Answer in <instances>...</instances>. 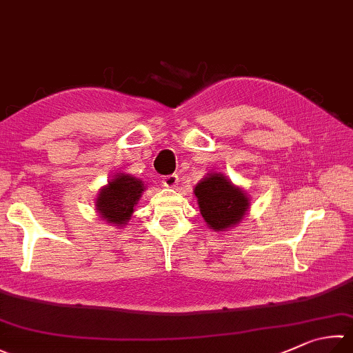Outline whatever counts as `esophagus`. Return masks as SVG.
<instances>
[{"mask_svg":"<svg viewBox=\"0 0 353 353\" xmlns=\"http://www.w3.org/2000/svg\"><path fill=\"white\" fill-rule=\"evenodd\" d=\"M163 185L165 188H176L178 185V176L176 175H168L163 178Z\"/></svg>","mask_w":353,"mask_h":353,"instance_id":"esophagus-1","label":"esophagus"}]
</instances>
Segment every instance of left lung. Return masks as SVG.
Here are the masks:
<instances>
[{"instance_id":"1","label":"left lung","mask_w":353,"mask_h":353,"mask_svg":"<svg viewBox=\"0 0 353 353\" xmlns=\"http://www.w3.org/2000/svg\"><path fill=\"white\" fill-rule=\"evenodd\" d=\"M194 194L201 216L214 232H225L243 221L250 208V196L221 172H210L199 181Z\"/></svg>"}]
</instances>
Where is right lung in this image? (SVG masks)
Segmentation results:
<instances>
[{
	"mask_svg": "<svg viewBox=\"0 0 353 353\" xmlns=\"http://www.w3.org/2000/svg\"><path fill=\"white\" fill-rule=\"evenodd\" d=\"M145 185L138 178L117 174L98 190L95 210L105 223L123 228L129 223Z\"/></svg>",
	"mask_w": 353,
	"mask_h": 353,
	"instance_id": "right-lung-1",
	"label": "right lung"
}]
</instances>
